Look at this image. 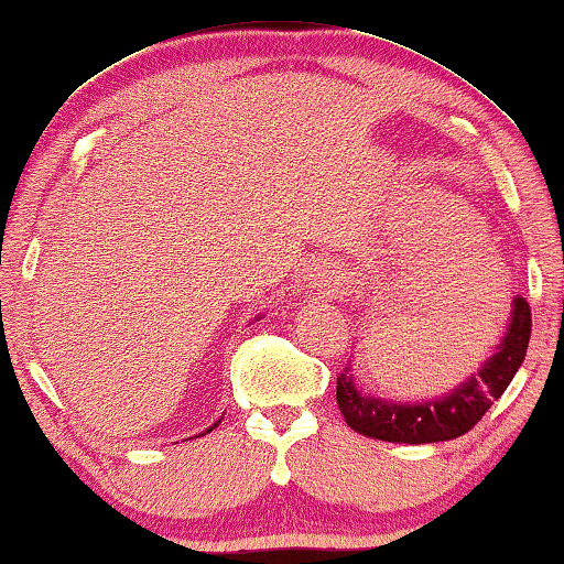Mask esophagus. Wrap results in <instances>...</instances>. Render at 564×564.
<instances>
[{"label":"esophagus","instance_id":"1","mask_svg":"<svg viewBox=\"0 0 564 564\" xmlns=\"http://www.w3.org/2000/svg\"><path fill=\"white\" fill-rule=\"evenodd\" d=\"M311 289L317 299H337L345 291V273L340 263H317L311 271Z\"/></svg>","mask_w":564,"mask_h":564}]
</instances>
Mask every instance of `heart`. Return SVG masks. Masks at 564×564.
Wrapping results in <instances>:
<instances>
[{
  "mask_svg": "<svg viewBox=\"0 0 564 564\" xmlns=\"http://www.w3.org/2000/svg\"><path fill=\"white\" fill-rule=\"evenodd\" d=\"M426 231L432 241V256L424 283L436 295H458L470 285L488 279L490 259L484 231L466 209H456L452 202H438L426 214Z\"/></svg>",
  "mask_w": 564,
  "mask_h": 564,
  "instance_id": "1",
  "label": "heart"
}]
</instances>
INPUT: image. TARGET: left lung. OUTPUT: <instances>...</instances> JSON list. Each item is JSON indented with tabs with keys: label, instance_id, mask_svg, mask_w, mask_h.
I'll return each instance as SVG.
<instances>
[{
	"label": "left lung",
	"instance_id": "left-lung-1",
	"mask_svg": "<svg viewBox=\"0 0 564 564\" xmlns=\"http://www.w3.org/2000/svg\"><path fill=\"white\" fill-rule=\"evenodd\" d=\"M530 305L525 299H513L506 333L490 352L480 362L474 375L464 382L448 389L446 394L422 402H397L365 392L355 382L352 365L337 377V406L352 432L380 438L392 444H436L452 442V438L470 432L490 404L506 392L513 382L516 372L525 360L530 343Z\"/></svg>",
	"mask_w": 564,
	"mask_h": 564
}]
</instances>
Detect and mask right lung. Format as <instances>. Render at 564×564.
Returning <instances> with one entry per match:
<instances>
[{
    "mask_svg": "<svg viewBox=\"0 0 564 564\" xmlns=\"http://www.w3.org/2000/svg\"><path fill=\"white\" fill-rule=\"evenodd\" d=\"M219 422H221V419H219ZM219 422H217V424H212L209 429H204V432H202L199 436H204V434H209V432H212V429H217V426H219Z\"/></svg>",
    "mask_w": 564,
    "mask_h": 564,
    "instance_id": "right-lung-1",
    "label": "right lung"
}]
</instances>
